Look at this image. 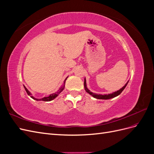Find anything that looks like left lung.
I'll use <instances>...</instances> for the list:
<instances>
[{
	"label": "left lung",
	"mask_w": 154,
	"mask_h": 154,
	"mask_svg": "<svg viewBox=\"0 0 154 154\" xmlns=\"http://www.w3.org/2000/svg\"><path fill=\"white\" fill-rule=\"evenodd\" d=\"M128 83V82L126 83L124 87H123L122 88H120V89L118 91L114 92L113 93H112V94H105V95H101V94H95V93H93L92 92H91L87 88V85H86V80H85H85H84V87H85V90L87 92H88V94H91V96H92L94 97L96 99H101V100H109V99H111V98H113L114 97L118 96V95H119L122 92V91L124 90V88L127 86V83Z\"/></svg>",
	"instance_id": "obj_1"
}]
</instances>
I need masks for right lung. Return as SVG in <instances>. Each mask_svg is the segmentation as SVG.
Returning a JSON list of instances; mask_svg holds the SVG:
<instances>
[{"mask_svg":"<svg viewBox=\"0 0 154 154\" xmlns=\"http://www.w3.org/2000/svg\"><path fill=\"white\" fill-rule=\"evenodd\" d=\"M67 78L66 79V80H64V83H63V85L60 87V88H59V90L56 92V93H54V94H50L49 96H48V97H42V98H41V99H36V98H35V97H33V96H31V94L30 93V92L26 88V87H25V86H24V88H25V90H26V92H27V94H28V95H29V96H31V97H32V99H34V100H37V101H51V100H53V99H54L56 97H57L58 96V95L60 94V92H62V91L64 89V87H65V83H66V80H67Z\"/></svg>","mask_w":154,"mask_h":154,"instance_id":"right-lung-1","label":"right lung"}]
</instances>
